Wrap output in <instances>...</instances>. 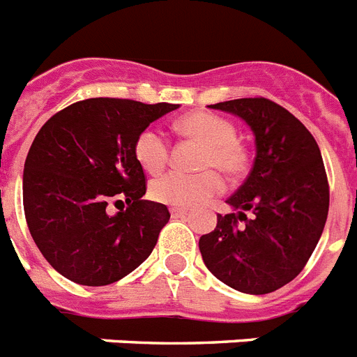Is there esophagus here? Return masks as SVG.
I'll return each instance as SVG.
<instances>
[{
	"label": "esophagus",
	"mask_w": 357,
	"mask_h": 357,
	"mask_svg": "<svg viewBox=\"0 0 357 357\" xmlns=\"http://www.w3.org/2000/svg\"><path fill=\"white\" fill-rule=\"evenodd\" d=\"M169 213H172L173 218H182V216L188 215V209H184V208H172V209H169Z\"/></svg>",
	"instance_id": "1"
}]
</instances>
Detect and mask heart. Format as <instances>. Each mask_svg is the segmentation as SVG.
I'll return each mask as SVG.
<instances>
[{
    "instance_id": "obj_1",
    "label": "heart",
    "mask_w": 357,
    "mask_h": 357,
    "mask_svg": "<svg viewBox=\"0 0 357 357\" xmlns=\"http://www.w3.org/2000/svg\"><path fill=\"white\" fill-rule=\"evenodd\" d=\"M178 130L206 144L200 158V167L206 172L197 175L169 172L157 176L149 184V195L157 202L190 208L206 202L222 191L220 175L213 169H218L227 176H238L245 172L248 151L236 141L238 132L231 121L209 112H195L181 119ZM133 153L144 172L158 173L169 158V141L166 133L153 126L142 130L135 139Z\"/></svg>"
}]
</instances>
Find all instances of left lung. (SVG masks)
Instances as JSON below:
<instances>
[{"mask_svg":"<svg viewBox=\"0 0 357 357\" xmlns=\"http://www.w3.org/2000/svg\"><path fill=\"white\" fill-rule=\"evenodd\" d=\"M209 108L249 124L257 157L245 182L227 199L233 213L218 215L215 231L200 236L202 260L225 285L267 294L296 278L324 233V158L309 130L273 100L249 97Z\"/></svg>","mask_w":357,"mask_h":357,"instance_id":"obj_1","label":"left lung"}]
</instances>
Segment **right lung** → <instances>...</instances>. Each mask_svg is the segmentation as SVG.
I'll return each instance as SVG.
<instances>
[{"instance_id":"add662e5","label":"right lung","mask_w":357,"mask_h":357,"mask_svg":"<svg viewBox=\"0 0 357 357\" xmlns=\"http://www.w3.org/2000/svg\"><path fill=\"white\" fill-rule=\"evenodd\" d=\"M178 105L132 99L79 100L52 115L29 149L23 208L41 255L65 278L99 287L124 278L151 255L169 220L142 200L146 176L137 135ZM127 208L112 215L107 204Z\"/></svg>"}]
</instances>
